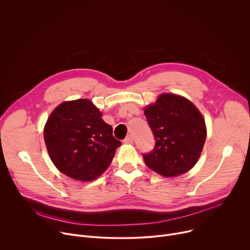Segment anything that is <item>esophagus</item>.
<instances>
[{"label":"esophagus","mask_w":250,"mask_h":250,"mask_svg":"<svg viewBox=\"0 0 250 250\" xmlns=\"http://www.w3.org/2000/svg\"><path fill=\"white\" fill-rule=\"evenodd\" d=\"M124 143H125V144H127V145H130V144L134 143V138H132V136L129 135V136H127V137L125 139Z\"/></svg>","instance_id":"obj_1"}]
</instances>
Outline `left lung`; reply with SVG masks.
I'll return each mask as SVG.
<instances>
[{"label":"left lung","mask_w":250,"mask_h":250,"mask_svg":"<svg viewBox=\"0 0 250 250\" xmlns=\"http://www.w3.org/2000/svg\"><path fill=\"white\" fill-rule=\"evenodd\" d=\"M144 112L156 139L153 152L143 155L146 165L166 178L190 171L200 158L207 137L200 110L184 96L162 93Z\"/></svg>","instance_id":"obj_1"}]
</instances>
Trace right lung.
I'll return each mask as SVG.
<instances>
[{
	"instance_id": "right-lung-1",
	"label": "right lung",
	"mask_w": 250,
	"mask_h": 250,
	"mask_svg": "<svg viewBox=\"0 0 250 250\" xmlns=\"http://www.w3.org/2000/svg\"><path fill=\"white\" fill-rule=\"evenodd\" d=\"M89 99L63 102L44 126L47 152L55 167L67 177L88 182L110 165L121 142Z\"/></svg>"
}]
</instances>
